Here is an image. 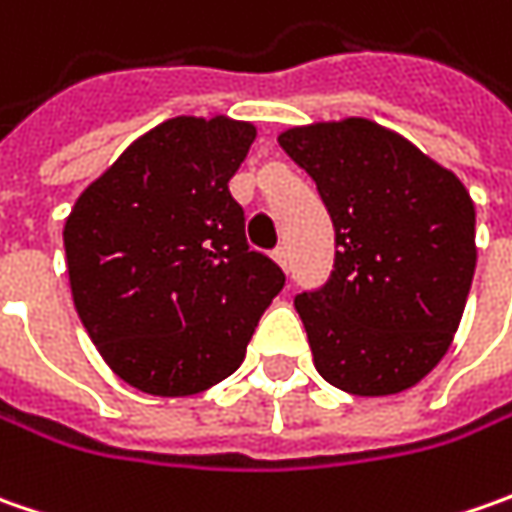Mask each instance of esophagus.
<instances>
[{
    "mask_svg": "<svg viewBox=\"0 0 512 512\" xmlns=\"http://www.w3.org/2000/svg\"><path fill=\"white\" fill-rule=\"evenodd\" d=\"M273 259H276V265L282 267V270H287V265H290V256H287L285 247H276L273 250Z\"/></svg>",
    "mask_w": 512,
    "mask_h": 512,
    "instance_id": "esophagus-1",
    "label": "esophagus"
}]
</instances>
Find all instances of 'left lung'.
Segmentation results:
<instances>
[{"instance_id":"1","label":"left lung","mask_w":512,"mask_h":512,"mask_svg":"<svg viewBox=\"0 0 512 512\" xmlns=\"http://www.w3.org/2000/svg\"><path fill=\"white\" fill-rule=\"evenodd\" d=\"M336 227L322 290L296 296L319 376L393 396L442 362L476 270V207L453 170L362 116L279 133Z\"/></svg>"}]
</instances>
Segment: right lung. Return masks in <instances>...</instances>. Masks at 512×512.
Wrapping results in <instances>:
<instances>
[{"instance_id":"1","label":"right lung","mask_w":512,"mask_h":512,"mask_svg":"<svg viewBox=\"0 0 512 512\" xmlns=\"http://www.w3.org/2000/svg\"><path fill=\"white\" fill-rule=\"evenodd\" d=\"M253 122L176 116L93 179L65 219L73 305L108 367L150 396L227 379L285 273L247 247L227 182Z\"/></svg>"}]
</instances>
